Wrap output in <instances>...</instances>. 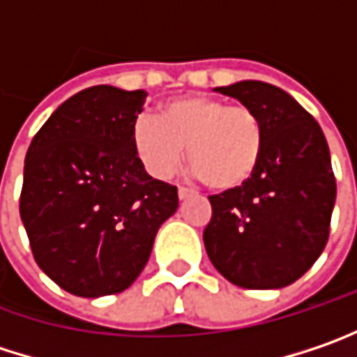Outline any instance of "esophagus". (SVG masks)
<instances>
[{
  "instance_id": "obj_1",
  "label": "esophagus",
  "mask_w": 357,
  "mask_h": 357,
  "mask_svg": "<svg viewBox=\"0 0 357 357\" xmlns=\"http://www.w3.org/2000/svg\"><path fill=\"white\" fill-rule=\"evenodd\" d=\"M192 196V190H188V188H179L178 190V198L179 199H185Z\"/></svg>"
}]
</instances>
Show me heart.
I'll list each match as a JSON object with an SVG mask.
<instances>
[{
    "mask_svg": "<svg viewBox=\"0 0 357 357\" xmlns=\"http://www.w3.org/2000/svg\"><path fill=\"white\" fill-rule=\"evenodd\" d=\"M133 151L158 179L176 174L188 145L194 176L216 192H232L255 176L264 147L261 116L208 95L167 100L158 119L139 116L131 127Z\"/></svg>",
    "mask_w": 357,
    "mask_h": 357,
    "instance_id": "b5f03b06",
    "label": "heart"
}]
</instances>
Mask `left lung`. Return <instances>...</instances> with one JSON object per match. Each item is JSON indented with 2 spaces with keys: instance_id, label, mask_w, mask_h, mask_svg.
I'll use <instances>...</instances> for the list:
<instances>
[{
  "instance_id": "left-lung-1",
  "label": "left lung",
  "mask_w": 357,
  "mask_h": 357,
  "mask_svg": "<svg viewBox=\"0 0 357 357\" xmlns=\"http://www.w3.org/2000/svg\"><path fill=\"white\" fill-rule=\"evenodd\" d=\"M261 116L262 158L242 188L210 196L204 246L242 289H283L324 252L335 206L329 147L317 121L283 89L241 80L214 89Z\"/></svg>"
}]
</instances>
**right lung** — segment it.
<instances>
[{"label":"right lung","mask_w":357,"mask_h":357,"mask_svg":"<svg viewBox=\"0 0 357 357\" xmlns=\"http://www.w3.org/2000/svg\"><path fill=\"white\" fill-rule=\"evenodd\" d=\"M145 98L109 84L84 89L30 143L20 216L38 266L78 297L129 289L178 210V188L151 178L133 151Z\"/></svg>","instance_id":"obj_1"}]
</instances>
